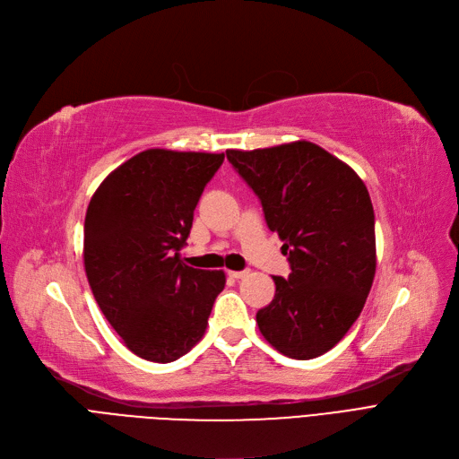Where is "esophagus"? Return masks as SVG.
Here are the masks:
<instances>
[{
    "instance_id": "esophagus-1",
    "label": "esophagus",
    "mask_w": 459,
    "mask_h": 459,
    "mask_svg": "<svg viewBox=\"0 0 459 459\" xmlns=\"http://www.w3.org/2000/svg\"><path fill=\"white\" fill-rule=\"evenodd\" d=\"M247 275V272H229V277L232 279H244Z\"/></svg>"
}]
</instances>
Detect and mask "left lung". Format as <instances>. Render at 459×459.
<instances>
[{
	"label": "left lung",
	"mask_w": 459,
	"mask_h": 459,
	"mask_svg": "<svg viewBox=\"0 0 459 459\" xmlns=\"http://www.w3.org/2000/svg\"><path fill=\"white\" fill-rule=\"evenodd\" d=\"M282 239L292 273L273 277L275 298L256 324L277 351L315 359L342 341L376 275L374 208L350 165L310 141L227 151Z\"/></svg>",
	"instance_id": "left-lung-1"
}]
</instances>
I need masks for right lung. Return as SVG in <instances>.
<instances>
[{
	"mask_svg": "<svg viewBox=\"0 0 459 459\" xmlns=\"http://www.w3.org/2000/svg\"><path fill=\"white\" fill-rule=\"evenodd\" d=\"M225 154L149 149L94 191L83 225V262L92 296L126 348L171 363L206 331L223 270L180 258L204 186Z\"/></svg>",
	"mask_w": 459,
	"mask_h": 459,
	"instance_id": "1",
	"label": "right lung"
}]
</instances>
